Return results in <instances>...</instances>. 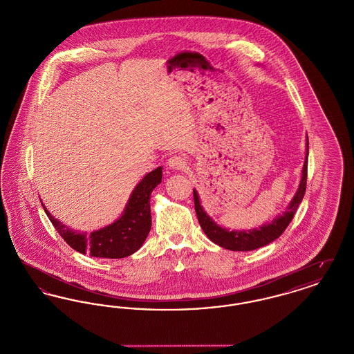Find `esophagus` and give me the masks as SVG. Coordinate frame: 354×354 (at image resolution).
Returning <instances> with one entry per match:
<instances>
[{
    "mask_svg": "<svg viewBox=\"0 0 354 354\" xmlns=\"http://www.w3.org/2000/svg\"><path fill=\"white\" fill-rule=\"evenodd\" d=\"M167 166L169 169H185L187 167V160L180 155H172L167 160Z\"/></svg>",
    "mask_w": 354,
    "mask_h": 354,
    "instance_id": "34e87169",
    "label": "esophagus"
}]
</instances>
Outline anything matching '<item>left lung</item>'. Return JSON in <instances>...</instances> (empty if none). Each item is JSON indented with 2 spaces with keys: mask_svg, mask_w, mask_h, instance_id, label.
<instances>
[{
  "mask_svg": "<svg viewBox=\"0 0 354 354\" xmlns=\"http://www.w3.org/2000/svg\"><path fill=\"white\" fill-rule=\"evenodd\" d=\"M308 138V136H306ZM308 140H306V156L304 162L303 174L301 180L297 188L296 195L286 207L283 215H279L276 219L272 220L270 223L263 224L259 228L253 230H243V231H230L227 228L220 227L214 220L211 219L205 211L203 209L199 201V195L196 189H194V202H195V211L198 215L199 224L202 227L204 234L207 237L218 244L220 247L230 250V251H253L260 247H264L267 244L276 240L281 235L289 225V223L293 219L300 203L303 202L304 194L306 189V175H308Z\"/></svg>",
  "mask_w": 354,
  "mask_h": 354,
  "instance_id": "obj_1",
  "label": "left lung"
}]
</instances>
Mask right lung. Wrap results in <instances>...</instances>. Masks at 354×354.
Segmentation results:
<instances>
[{
	"label": "right lung",
	"mask_w": 354,
	"mask_h": 354,
	"mask_svg": "<svg viewBox=\"0 0 354 354\" xmlns=\"http://www.w3.org/2000/svg\"><path fill=\"white\" fill-rule=\"evenodd\" d=\"M162 182V167L149 172L134 188L126 204L124 212L113 224L98 231L86 234L70 230L59 220L54 219L42 204L54 228L68 245L80 253L101 259H122L136 252L151 230L150 195Z\"/></svg>",
	"instance_id": "right-lung-1"
}]
</instances>
